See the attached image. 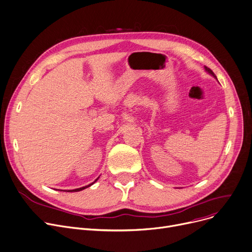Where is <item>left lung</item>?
I'll return each mask as SVG.
<instances>
[{"label": "left lung", "mask_w": 252, "mask_h": 252, "mask_svg": "<svg viewBox=\"0 0 252 252\" xmlns=\"http://www.w3.org/2000/svg\"><path fill=\"white\" fill-rule=\"evenodd\" d=\"M204 68H205V71H206V72H207V73H208V74H210V75H211V76H213V77H214V78H215V79H216V80H217V81H218V79H217V77H216V75H215V74H214V72H213V71H212V70H211V69H210V68H208V66H206V65H205V66H204Z\"/></svg>", "instance_id": "left-lung-1"}]
</instances>
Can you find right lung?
Listing matches in <instances>:
<instances>
[{"instance_id":"obj_1","label":"right lung","mask_w":252,"mask_h":252,"mask_svg":"<svg viewBox=\"0 0 252 252\" xmlns=\"http://www.w3.org/2000/svg\"><path fill=\"white\" fill-rule=\"evenodd\" d=\"M99 178V177H98ZM98 178H96L95 179V181L94 182H92V183H90V184H88V186H86V187H83V188H80V189H70V190H63V191H66V192H77V191H81V190H83V189H87V188H89V187H91L92 184H94L97 180H98Z\"/></svg>"}]
</instances>
